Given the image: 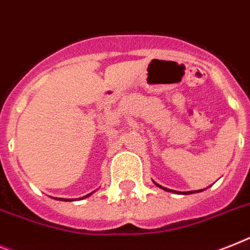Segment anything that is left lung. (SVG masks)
Masks as SVG:
<instances>
[{"instance_id":"obj_1","label":"left lung","mask_w":250,"mask_h":250,"mask_svg":"<svg viewBox=\"0 0 250 250\" xmlns=\"http://www.w3.org/2000/svg\"><path fill=\"white\" fill-rule=\"evenodd\" d=\"M154 184L157 185L158 188H163V190H166V191H169V192H177V194H182V195H188V194H195V192H200L203 191V190H194V191H174V190H171V188H163V186H160V185H158L157 182H154Z\"/></svg>"}]
</instances>
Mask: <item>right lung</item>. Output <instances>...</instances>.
<instances>
[{
    "mask_svg": "<svg viewBox=\"0 0 250 250\" xmlns=\"http://www.w3.org/2000/svg\"><path fill=\"white\" fill-rule=\"evenodd\" d=\"M90 195H92V192H90L88 195L82 196V198H79V199H84V198H87V196H90ZM59 200H64V202H72V199H64V198H60V199H59Z\"/></svg>",
    "mask_w": 250,
    "mask_h": 250,
    "instance_id": "1",
    "label": "right lung"
}]
</instances>
